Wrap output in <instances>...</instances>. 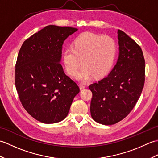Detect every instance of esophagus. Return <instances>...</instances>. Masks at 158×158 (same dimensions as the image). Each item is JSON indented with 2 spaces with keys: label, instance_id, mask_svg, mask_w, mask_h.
<instances>
[{
  "label": "esophagus",
  "instance_id": "obj_1",
  "mask_svg": "<svg viewBox=\"0 0 158 158\" xmlns=\"http://www.w3.org/2000/svg\"><path fill=\"white\" fill-rule=\"evenodd\" d=\"M79 87L80 89H83L86 88V85L84 84V83H79Z\"/></svg>",
  "mask_w": 158,
  "mask_h": 158
}]
</instances>
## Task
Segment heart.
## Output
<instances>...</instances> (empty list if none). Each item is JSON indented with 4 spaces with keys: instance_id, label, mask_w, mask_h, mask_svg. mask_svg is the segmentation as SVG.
Wrapping results in <instances>:
<instances>
[{
    "instance_id": "obj_1",
    "label": "heart",
    "mask_w": 158,
    "mask_h": 158,
    "mask_svg": "<svg viewBox=\"0 0 158 158\" xmlns=\"http://www.w3.org/2000/svg\"><path fill=\"white\" fill-rule=\"evenodd\" d=\"M116 55L117 44L111 36L85 32L74 39L71 48L65 50L63 63L66 72L74 76L81 60L83 66L76 78L87 81L94 75L96 77L106 75L112 68Z\"/></svg>"
}]
</instances>
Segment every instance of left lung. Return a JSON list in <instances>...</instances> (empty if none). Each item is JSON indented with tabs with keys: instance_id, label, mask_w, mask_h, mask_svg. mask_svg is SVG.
<instances>
[{
	"instance_id": "1",
	"label": "left lung",
	"mask_w": 158,
	"mask_h": 158,
	"mask_svg": "<svg viewBox=\"0 0 158 158\" xmlns=\"http://www.w3.org/2000/svg\"><path fill=\"white\" fill-rule=\"evenodd\" d=\"M119 58L108 76L89 85L92 92L90 112L95 122L113 125L131 112L145 84V64L137 43L118 30Z\"/></svg>"
}]
</instances>
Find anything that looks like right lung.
Returning <instances> with one entry per match:
<instances>
[{
  "label": "right lung",
  "mask_w": 158,
  "mask_h": 158,
  "mask_svg": "<svg viewBox=\"0 0 158 158\" xmlns=\"http://www.w3.org/2000/svg\"><path fill=\"white\" fill-rule=\"evenodd\" d=\"M77 31L47 26L26 39L19 49L15 88L23 108L40 122L53 123L65 119L80 91L60 63L64 41Z\"/></svg>",
  "instance_id": "add662e5"
}]
</instances>
